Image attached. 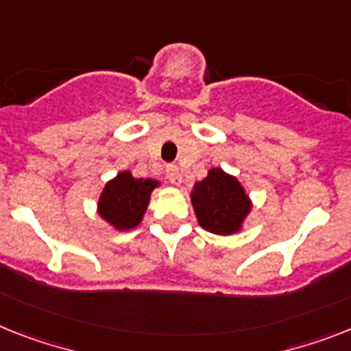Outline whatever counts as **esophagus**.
<instances>
[{
  "label": "esophagus",
  "instance_id": "obj_1",
  "mask_svg": "<svg viewBox=\"0 0 351 351\" xmlns=\"http://www.w3.org/2000/svg\"><path fill=\"white\" fill-rule=\"evenodd\" d=\"M166 176H167V180H169L173 185L182 184V173L180 169H178V166H167Z\"/></svg>",
  "mask_w": 351,
  "mask_h": 351
}]
</instances>
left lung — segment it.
I'll return each mask as SVG.
<instances>
[{"label": "left lung", "mask_w": 351, "mask_h": 351, "mask_svg": "<svg viewBox=\"0 0 351 351\" xmlns=\"http://www.w3.org/2000/svg\"><path fill=\"white\" fill-rule=\"evenodd\" d=\"M191 203L198 225L216 235L239 234L253 208L243 184L221 167H212L203 180L194 182Z\"/></svg>", "instance_id": "obj_1"}]
</instances>
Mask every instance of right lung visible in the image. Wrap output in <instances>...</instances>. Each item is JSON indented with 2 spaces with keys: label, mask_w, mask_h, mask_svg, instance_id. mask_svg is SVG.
Here are the masks:
<instances>
[{
  "label": "right lung",
  "mask_w": 351,
  "mask_h": 351,
  "mask_svg": "<svg viewBox=\"0 0 351 351\" xmlns=\"http://www.w3.org/2000/svg\"><path fill=\"white\" fill-rule=\"evenodd\" d=\"M160 187L155 178H135L121 171L103 187L98 199V216L117 232H128L141 225L148 210L152 193Z\"/></svg>",
  "instance_id": "add662e5"
}]
</instances>
